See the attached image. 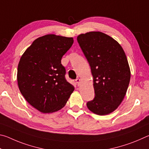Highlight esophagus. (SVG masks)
I'll return each instance as SVG.
<instances>
[{
    "label": "esophagus",
    "mask_w": 149,
    "mask_h": 149,
    "mask_svg": "<svg viewBox=\"0 0 149 149\" xmlns=\"http://www.w3.org/2000/svg\"><path fill=\"white\" fill-rule=\"evenodd\" d=\"M75 81H76V84H77V85H78V86H79V85L80 84H81V79H79V78H77V79H75Z\"/></svg>",
    "instance_id": "34e87169"
}]
</instances>
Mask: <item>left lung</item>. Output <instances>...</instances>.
Masks as SVG:
<instances>
[{"instance_id":"8db88e82","label":"left lung","mask_w":149,"mask_h":149,"mask_svg":"<svg viewBox=\"0 0 149 149\" xmlns=\"http://www.w3.org/2000/svg\"><path fill=\"white\" fill-rule=\"evenodd\" d=\"M90 65L95 97L87 103L90 111L104 116L116 110L127 92L131 72L124 51L118 42L100 31L77 37Z\"/></svg>"}]
</instances>
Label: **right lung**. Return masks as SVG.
<instances>
[{"instance_id":"1","label":"right lung","mask_w":149,"mask_h":149,"mask_svg":"<svg viewBox=\"0 0 149 149\" xmlns=\"http://www.w3.org/2000/svg\"><path fill=\"white\" fill-rule=\"evenodd\" d=\"M74 43L73 37L48 34L33 42L20 58L17 81L27 102L42 113L64 107L74 91L65 79L61 59Z\"/></svg>"}]
</instances>
